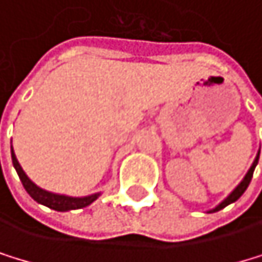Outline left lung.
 <instances>
[{"mask_svg":"<svg viewBox=\"0 0 262 262\" xmlns=\"http://www.w3.org/2000/svg\"><path fill=\"white\" fill-rule=\"evenodd\" d=\"M258 159H259V155L258 156H256V159H254V163H253V166L250 167V170H248V174L247 176H245V179L242 180V184L237 187V188H235L232 193H230V196H227L226 200H224L222 203H221V205L216 208V209H212L211 212H216V211H221V209H224V208H226V206H229L230 205V203H233V201H237L242 195H243V193H245V190H247L248 188V185H250V182H251V177H253V172H254V167H256V164H258Z\"/></svg>","mask_w":262,"mask_h":262,"instance_id":"obj_1","label":"left lung"}]
</instances>
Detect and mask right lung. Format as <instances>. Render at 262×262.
<instances>
[{
  "label": "right lung",
  "mask_w": 262,
  "mask_h": 262,
  "mask_svg": "<svg viewBox=\"0 0 262 262\" xmlns=\"http://www.w3.org/2000/svg\"><path fill=\"white\" fill-rule=\"evenodd\" d=\"M11 156H12V164H14L15 170H17L24 188L27 190L29 195L36 203H40V205H45V206H48V208H51L54 211H71V209H80V208L92 205V203L99 196V195H92V196H85V198H71V196L54 195V193L45 191V190L36 187L33 182L27 176H25V172L22 170L20 164L17 163V159H15V155H14L12 149H11Z\"/></svg>",
  "instance_id": "right-lung-1"
}]
</instances>
